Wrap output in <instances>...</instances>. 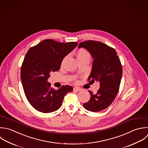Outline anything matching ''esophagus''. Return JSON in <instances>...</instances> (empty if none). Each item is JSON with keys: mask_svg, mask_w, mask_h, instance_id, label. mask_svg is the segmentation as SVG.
Returning <instances> with one entry per match:
<instances>
[{"mask_svg": "<svg viewBox=\"0 0 148 148\" xmlns=\"http://www.w3.org/2000/svg\"><path fill=\"white\" fill-rule=\"evenodd\" d=\"M73 90H74V91H75V92H79L81 90V89L78 87H74Z\"/></svg>", "mask_w": 148, "mask_h": 148, "instance_id": "obj_1", "label": "esophagus"}]
</instances>
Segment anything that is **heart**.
<instances>
[{
  "label": "heart",
  "instance_id": "b5f03b06",
  "mask_svg": "<svg viewBox=\"0 0 148 148\" xmlns=\"http://www.w3.org/2000/svg\"><path fill=\"white\" fill-rule=\"evenodd\" d=\"M77 57L79 61V62L85 60H90V53L84 48L79 49L77 52ZM67 57H65L62 62V65L63 64L65 60L66 59Z\"/></svg>",
  "mask_w": 148,
  "mask_h": 148
}]
</instances>
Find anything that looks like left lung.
Returning <instances> with one entry per match:
<instances>
[{
    "label": "left lung",
    "mask_w": 148,
    "mask_h": 148,
    "mask_svg": "<svg viewBox=\"0 0 148 148\" xmlns=\"http://www.w3.org/2000/svg\"><path fill=\"white\" fill-rule=\"evenodd\" d=\"M79 48L86 49L94 59L92 69L88 81H98L100 88L96 94L89 91L90 100L83 104L92 112H99L108 107L115 99L122 76V66L114 48L95 40L79 43Z\"/></svg>",
    "instance_id": "left-lung-1"
}]
</instances>
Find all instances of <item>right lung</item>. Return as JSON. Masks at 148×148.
<instances>
[{
    "mask_svg": "<svg viewBox=\"0 0 148 148\" xmlns=\"http://www.w3.org/2000/svg\"><path fill=\"white\" fill-rule=\"evenodd\" d=\"M77 42H61L46 39L30 48L21 68V79L26 97L30 105L42 113L56 111L64 96L73 90L62 85L58 90L47 82L51 72L58 71L63 58L77 45Z\"/></svg>",
    "mask_w": 148,
    "mask_h": 148,
    "instance_id": "add662e5",
    "label": "right lung"
}]
</instances>
